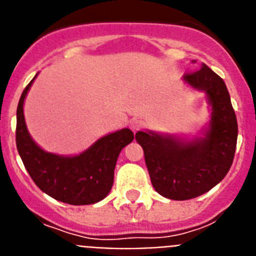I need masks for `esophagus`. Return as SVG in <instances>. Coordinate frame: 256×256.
<instances>
[{
	"mask_svg": "<svg viewBox=\"0 0 256 256\" xmlns=\"http://www.w3.org/2000/svg\"><path fill=\"white\" fill-rule=\"evenodd\" d=\"M128 126H130V128L134 131V132H136V131H139L142 128V126H143V122H142L140 120L132 118L130 121V124H128Z\"/></svg>",
	"mask_w": 256,
	"mask_h": 256,
	"instance_id": "esophagus-1",
	"label": "esophagus"
}]
</instances>
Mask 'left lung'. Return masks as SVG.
Listing matches in <instances>:
<instances>
[{"label":"left lung","instance_id":"obj_1","mask_svg":"<svg viewBox=\"0 0 256 256\" xmlns=\"http://www.w3.org/2000/svg\"><path fill=\"white\" fill-rule=\"evenodd\" d=\"M196 63V60H192ZM183 76L186 85L204 91L210 106V121L194 138L154 131H138L150 182L166 198L184 201L208 192L230 171L234 157L238 126L223 80L205 63Z\"/></svg>","mask_w":256,"mask_h":256}]
</instances>
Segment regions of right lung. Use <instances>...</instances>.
I'll use <instances>...</instances> for the list:
<instances>
[{
    "label": "right lung",
    "instance_id": "1",
    "mask_svg": "<svg viewBox=\"0 0 256 256\" xmlns=\"http://www.w3.org/2000/svg\"><path fill=\"white\" fill-rule=\"evenodd\" d=\"M37 74L24 88L16 110V148L22 161L36 186L52 198L70 205L96 204L112 190L116 162L134 134L121 128L98 139L80 154L46 152L32 139L24 118V100Z\"/></svg>",
    "mask_w": 256,
    "mask_h": 256
}]
</instances>
